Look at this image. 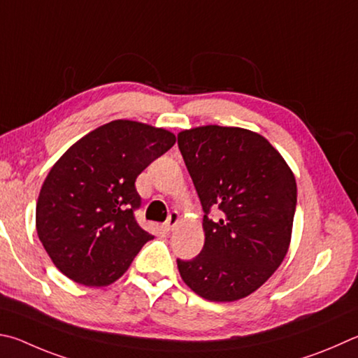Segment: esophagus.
<instances>
[{
	"label": "esophagus",
	"mask_w": 358,
	"mask_h": 358,
	"mask_svg": "<svg viewBox=\"0 0 358 358\" xmlns=\"http://www.w3.org/2000/svg\"><path fill=\"white\" fill-rule=\"evenodd\" d=\"M178 220H180V216H178V213L177 211H172L171 214H169V217H167V220L164 222V230L166 231H172L175 227H177V224H178Z\"/></svg>",
	"instance_id": "34e87169"
}]
</instances>
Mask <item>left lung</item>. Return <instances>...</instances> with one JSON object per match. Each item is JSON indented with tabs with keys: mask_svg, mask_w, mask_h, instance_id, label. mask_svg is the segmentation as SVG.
Listing matches in <instances>:
<instances>
[{
	"mask_svg": "<svg viewBox=\"0 0 358 358\" xmlns=\"http://www.w3.org/2000/svg\"><path fill=\"white\" fill-rule=\"evenodd\" d=\"M178 148L203 208V249L177 259L196 294L233 302L252 294L287 255L297 186L291 169L262 134L206 125L178 134ZM211 207L223 211L208 218Z\"/></svg>",
	"mask_w": 358,
	"mask_h": 358,
	"instance_id": "obj_1",
	"label": "left lung"
}]
</instances>
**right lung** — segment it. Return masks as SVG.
<instances>
[{
    "label": "right lung",
    "instance_id": "1",
    "mask_svg": "<svg viewBox=\"0 0 358 358\" xmlns=\"http://www.w3.org/2000/svg\"><path fill=\"white\" fill-rule=\"evenodd\" d=\"M175 134L141 122L113 120L75 142L45 178L36 229L51 262L86 287L125 274L147 241L136 222L134 181L175 144Z\"/></svg>",
    "mask_w": 358,
    "mask_h": 358
}]
</instances>
